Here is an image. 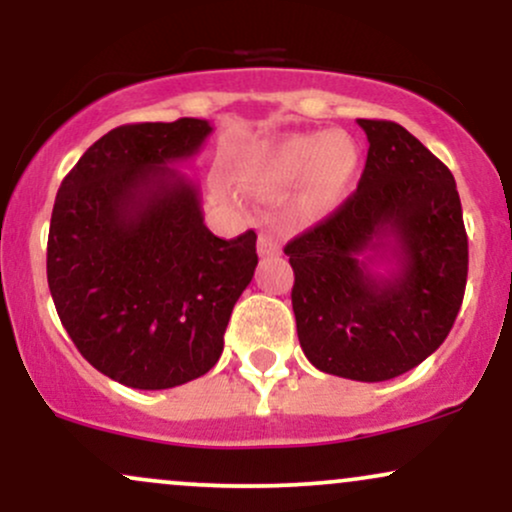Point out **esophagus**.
I'll return each mask as SVG.
<instances>
[{
	"label": "esophagus",
	"mask_w": 512,
	"mask_h": 512,
	"mask_svg": "<svg viewBox=\"0 0 512 512\" xmlns=\"http://www.w3.org/2000/svg\"><path fill=\"white\" fill-rule=\"evenodd\" d=\"M281 252V243L279 238L269 236V233H262L260 240H257V255L260 257H274Z\"/></svg>",
	"instance_id": "esophagus-1"
}]
</instances>
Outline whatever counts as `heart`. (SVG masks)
I'll use <instances>...</instances> for the list:
<instances>
[{
  "label": "heart",
  "instance_id": "heart-1",
  "mask_svg": "<svg viewBox=\"0 0 512 512\" xmlns=\"http://www.w3.org/2000/svg\"><path fill=\"white\" fill-rule=\"evenodd\" d=\"M358 170V146L344 132H303L262 142L238 158L240 185L281 195L298 182L296 209L322 216L342 202Z\"/></svg>",
  "mask_w": 512,
  "mask_h": 512
}]
</instances>
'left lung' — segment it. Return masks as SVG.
<instances>
[{
  "label": "left lung",
  "mask_w": 512,
  "mask_h": 512,
  "mask_svg": "<svg viewBox=\"0 0 512 512\" xmlns=\"http://www.w3.org/2000/svg\"><path fill=\"white\" fill-rule=\"evenodd\" d=\"M358 190L284 252L298 342L317 370L383 383L448 337L467 286V233L448 166L397 122L358 120ZM383 263V273L373 266Z\"/></svg>",
  "instance_id": "8db88e82"
}]
</instances>
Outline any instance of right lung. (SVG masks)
I'll return each instance as SVG.
<instances>
[{"label": "right lung", "instance_id": "obj_1", "mask_svg": "<svg viewBox=\"0 0 512 512\" xmlns=\"http://www.w3.org/2000/svg\"><path fill=\"white\" fill-rule=\"evenodd\" d=\"M207 120L110 129L69 170L48 238V284L81 356L134 390L209 373L233 305L255 276V231L216 238L195 180L175 166Z\"/></svg>", "mask_w": 512, "mask_h": 512}]
</instances>
